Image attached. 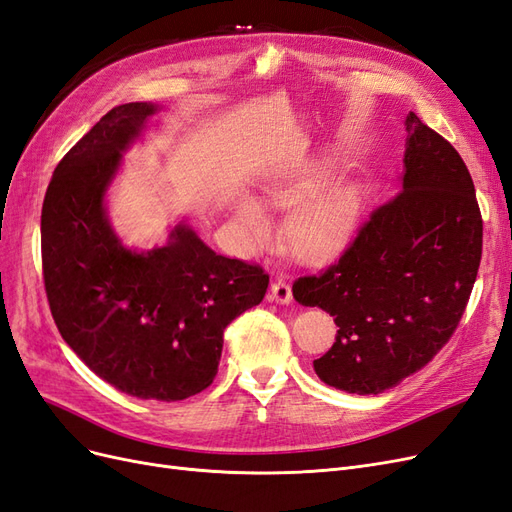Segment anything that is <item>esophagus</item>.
Here are the masks:
<instances>
[{"mask_svg": "<svg viewBox=\"0 0 512 512\" xmlns=\"http://www.w3.org/2000/svg\"><path fill=\"white\" fill-rule=\"evenodd\" d=\"M270 300L276 302V304H291L293 293H291L289 283H285V280H276V283H272Z\"/></svg>", "mask_w": 512, "mask_h": 512, "instance_id": "esophagus-1", "label": "esophagus"}]
</instances>
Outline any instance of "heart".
<instances>
[{"label": "heart", "mask_w": 512, "mask_h": 512, "mask_svg": "<svg viewBox=\"0 0 512 512\" xmlns=\"http://www.w3.org/2000/svg\"><path fill=\"white\" fill-rule=\"evenodd\" d=\"M325 178L327 170L323 166H306L272 180L263 189V202L274 210H291L301 204L291 212L287 221V238L291 249L310 263L334 259L351 244L361 219V208H364L361 187L355 180L346 178L334 180L309 198L307 195L312 194ZM234 217L246 242L253 246L270 242L272 219L255 197L240 195L234 204Z\"/></svg>", "instance_id": "obj_1"}]
</instances>
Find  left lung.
Instances as JSON below:
<instances>
[{"mask_svg": "<svg viewBox=\"0 0 512 512\" xmlns=\"http://www.w3.org/2000/svg\"><path fill=\"white\" fill-rule=\"evenodd\" d=\"M406 131L400 193L370 214L338 263L293 283L295 302L338 325L312 366L346 393H383L432 361L464 315L481 263L483 219L464 159L415 112Z\"/></svg>", "mask_w": 512, "mask_h": 512, "instance_id": "8db88e82", "label": "left lung"}]
</instances>
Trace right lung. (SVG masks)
Listing matches in <instances>:
<instances>
[{
	"mask_svg": "<svg viewBox=\"0 0 512 512\" xmlns=\"http://www.w3.org/2000/svg\"><path fill=\"white\" fill-rule=\"evenodd\" d=\"M159 104L112 108L65 155L42 206L46 298L63 340L114 389L176 402L217 376L223 329L266 295L259 266L214 253L187 223L148 251L114 232L106 193Z\"/></svg>",
	"mask_w": 512,
	"mask_h": 512,
	"instance_id": "1",
	"label": "right lung"
}]
</instances>
